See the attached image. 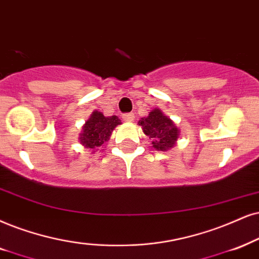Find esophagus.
I'll use <instances>...</instances> for the list:
<instances>
[{"mask_svg": "<svg viewBox=\"0 0 259 259\" xmlns=\"http://www.w3.org/2000/svg\"><path fill=\"white\" fill-rule=\"evenodd\" d=\"M134 118H135V114H134V113L123 114V119L125 120V122H133Z\"/></svg>", "mask_w": 259, "mask_h": 259, "instance_id": "34e87169", "label": "esophagus"}]
</instances>
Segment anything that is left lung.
I'll list each match as a JSON object with an SVG mask.
<instances>
[{"label":"left lung","mask_w":259,"mask_h":259,"mask_svg":"<svg viewBox=\"0 0 259 259\" xmlns=\"http://www.w3.org/2000/svg\"><path fill=\"white\" fill-rule=\"evenodd\" d=\"M139 125L142 126L143 133L152 141V147L156 150L171 149L176 145L179 136V129L173 120L162 113L161 110L154 109L148 117H143L139 120Z\"/></svg>","instance_id":"left-lung-1"}]
</instances>
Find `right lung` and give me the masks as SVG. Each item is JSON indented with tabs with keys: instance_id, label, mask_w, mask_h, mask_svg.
I'll use <instances>...</instances> for the list:
<instances>
[{
	"instance_id": "add662e5",
	"label": "right lung",
	"mask_w": 259,
	"mask_h": 259,
	"mask_svg": "<svg viewBox=\"0 0 259 259\" xmlns=\"http://www.w3.org/2000/svg\"><path fill=\"white\" fill-rule=\"evenodd\" d=\"M119 124H122V122L117 116L105 117L99 111H94L92 112L90 119L84 123L78 140L86 148L96 150L98 147H101L106 141H109L111 133Z\"/></svg>"
}]
</instances>
